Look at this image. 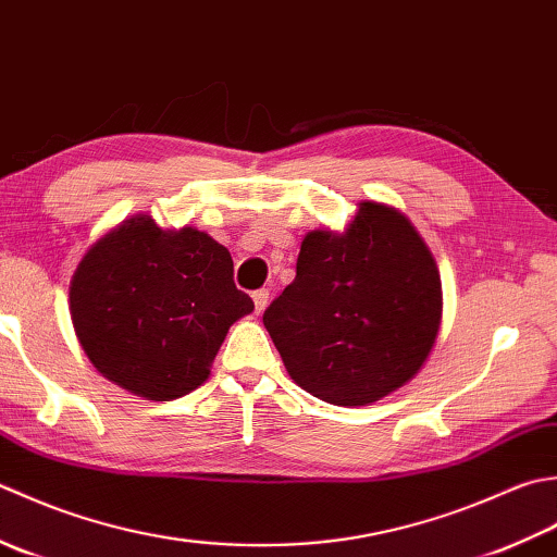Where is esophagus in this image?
Segmentation results:
<instances>
[{
	"label": "esophagus",
	"mask_w": 557,
	"mask_h": 557,
	"mask_svg": "<svg viewBox=\"0 0 557 557\" xmlns=\"http://www.w3.org/2000/svg\"><path fill=\"white\" fill-rule=\"evenodd\" d=\"M252 300H255V310L257 314H262L264 308L269 305V290L267 288H259L252 293Z\"/></svg>",
	"instance_id": "obj_1"
}]
</instances>
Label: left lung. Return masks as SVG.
Segmentation results:
<instances>
[{
    "instance_id": "8db88e82",
    "label": "left lung",
    "mask_w": 557,
    "mask_h": 557,
    "mask_svg": "<svg viewBox=\"0 0 557 557\" xmlns=\"http://www.w3.org/2000/svg\"><path fill=\"white\" fill-rule=\"evenodd\" d=\"M442 283L401 211L362 201L344 233L305 235L295 281L264 312L293 382L334 406H368L413 377L435 346Z\"/></svg>"
}]
</instances>
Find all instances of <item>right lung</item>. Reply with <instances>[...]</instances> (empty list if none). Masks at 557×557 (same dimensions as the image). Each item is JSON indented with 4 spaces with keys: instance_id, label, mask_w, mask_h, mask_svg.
I'll return each mask as SVG.
<instances>
[{
    "instance_id": "right-lung-1",
    "label": "right lung",
    "mask_w": 557,
    "mask_h": 557,
    "mask_svg": "<svg viewBox=\"0 0 557 557\" xmlns=\"http://www.w3.org/2000/svg\"><path fill=\"white\" fill-rule=\"evenodd\" d=\"M252 310V298L235 288L228 249L197 228H158L144 213L100 237L70 286L88 360L151 401L197 389L231 324Z\"/></svg>"
}]
</instances>
